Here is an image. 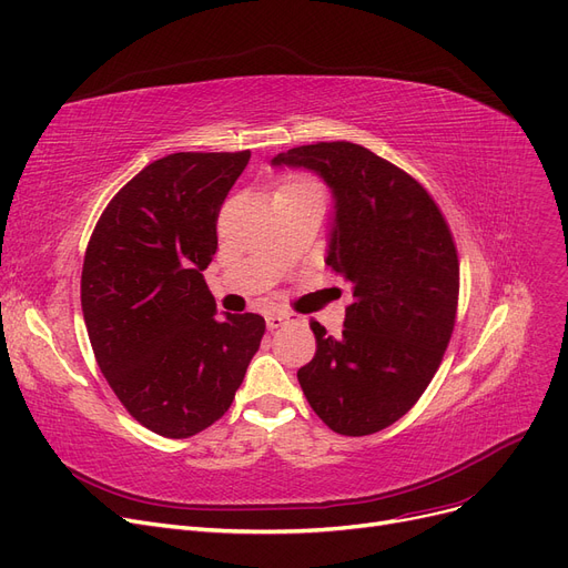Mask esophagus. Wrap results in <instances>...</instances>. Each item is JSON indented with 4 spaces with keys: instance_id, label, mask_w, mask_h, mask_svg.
<instances>
[{
    "instance_id": "esophagus-1",
    "label": "esophagus",
    "mask_w": 568,
    "mask_h": 568,
    "mask_svg": "<svg viewBox=\"0 0 568 568\" xmlns=\"http://www.w3.org/2000/svg\"><path fill=\"white\" fill-rule=\"evenodd\" d=\"M291 322H296V316L288 314V312H270L265 316V324H267L270 331H277V328H282V326H286Z\"/></svg>"
}]
</instances>
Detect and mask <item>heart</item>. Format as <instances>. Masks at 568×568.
Listing matches in <instances>:
<instances>
[{
  "instance_id": "b5f03b06",
  "label": "heart",
  "mask_w": 568,
  "mask_h": 568,
  "mask_svg": "<svg viewBox=\"0 0 568 568\" xmlns=\"http://www.w3.org/2000/svg\"><path fill=\"white\" fill-rule=\"evenodd\" d=\"M301 186H316L314 181L305 179V176H286L282 184H280V191H286V189H301Z\"/></svg>"
}]
</instances>
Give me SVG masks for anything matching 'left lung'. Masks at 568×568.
Here are the masks:
<instances>
[{
  "instance_id": "1",
  "label": "left lung",
  "mask_w": 568,
  "mask_h": 568,
  "mask_svg": "<svg viewBox=\"0 0 568 568\" xmlns=\"http://www.w3.org/2000/svg\"><path fill=\"white\" fill-rule=\"evenodd\" d=\"M272 165L322 174L335 197L328 267L352 284L339 337L310 322L298 371L312 410L339 436L400 419L434 379L457 322L459 256L436 200L415 176L352 142L288 149Z\"/></svg>"
}]
</instances>
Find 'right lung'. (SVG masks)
Instances as JSON below:
<instances>
[{
  "label": "right lung",
  "mask_w": 568,
  "mask_h": 568,
  "mask_svg": "<svg viewBox=\"0 0 568 568\" xmlns=\"http://www.w3.org/2000/svg\"><path fill=\"white\" fill-rule=\"evenodd\" d=\"M252 151H181L111 197L83 272L81 307L109 387L142 426L189 438L221 419L261 347V314L216 316L202 270L216 221Z\"/></svg>",
  "instance_id": "right-lung-1"
}]
</instances>
